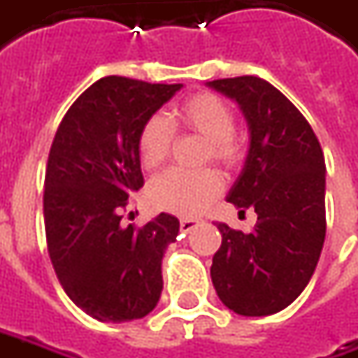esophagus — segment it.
<instances>
[{"label": "esophagus", "mask_w": 358, "mask_h": 358, "mask_svg": "<svg viewBox=\"0 0 358 358\" xmlns=\"http://www.w3.org/2000/svg\"><path fill=\"white\" fill-rule=\"evenodd\" d=\"M196 226H198V220H194V218H182V220H180L182 232H190V230H194Z\"/></svg>", "instance_id": "34e87169"}]
</instances>
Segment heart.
<instances>
[{
    "label": "heart",
    "instance_id": "b5f03b06",
    "mask_svg": "<svg viewBox=\"0 0 358 358\" xmlns=\"http://www.w3.org/2000/svg\"><path fill=\"white\" fill-rule=\"evenodd\" d=\"M174 128L198 134L206 140V160H214L224 168L242 162L244 148L234 134V112L230 103L216 94H196L180 103L168 117H148L138 134V156L144 168H158L168 158ZM222 192V178L214 170L182 172L168 170L152 180L148 196L152 206L178 216H198L210 202Z\"/></svg>",
    "mask_w": 358,
    "mask_h": 358
}]
</instances>
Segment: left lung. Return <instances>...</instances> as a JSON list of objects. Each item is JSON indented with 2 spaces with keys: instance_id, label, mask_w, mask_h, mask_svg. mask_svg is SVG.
I'll return each mask as SVG.
<instances>
[{
  "instance_id": "8db88e82",
  "label": "left lung",
  "mask_w": 358,
  "mask_h": 358,
  "mask_svg": "<svg viewBox=\"0 0 358 358\" xmlns=\"http://www.w3.org/2000/svg\"><path fill=\"white\" fill-rule=\"evenodd\" d=\"M241 106L250 146L226 196L255 208L250 232L220 222L210 276L222 303L242 317H268L292 303L317 268L324 232V156L306 117L257 76L208 82Z\"/></svg>"
}]
</instances>
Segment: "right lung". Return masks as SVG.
Listing matches in <instances>:
<instances>
[{"label": "right lung", "instance_id": "right-lung-1", "mask_svg": "<svg viewBox=\"0 0 358 358\" xmlns=\"http://www.w3.org/2000/svg\"><path fill=\"white\" fill-rule=\"evenodd\" d=\"M180 87L101 78L55 132L43 188L48 252L71 303L101 322L142 319L160 301L178 218L162 212L136 228L122 224V212L144 186L138 134Z\"/></svg>", "mask_w": 358, "mask_h": 358}]
</instances>
